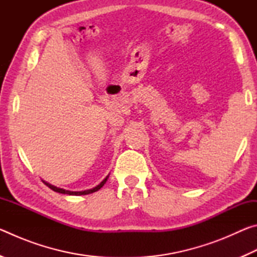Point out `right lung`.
Instances as JSON below:
<instances>
[{
    "label": "right lung",
    "instance_id": "1",
    "mask_svg": "<svg viewBox=\"0 0 257 257\" xmlns=\"http://www.w3.org/2000/svg\"><path fill=\"white\" fill-rule=\"evenodd\" d=\"M107 178H108V176L105 178V179H104V180L101 182V184L97 185L96 187H94V188H92V189H87V190H82V191H71V190H66V189H62V188H58V187H55V186H53V185H51V184H49V182H46V181H44V180H43V182H44V184H45L47 187H49V188H51L52 190L56 191V193H60V194H67V195H76V196H79V195H88V194H92V193H95V191H97L98 189H101L102 187L104 186V184H105V182H106Z\"/></svg>",
    "mask_w": 257,
    "mask_h": 257
}]
</instances>
